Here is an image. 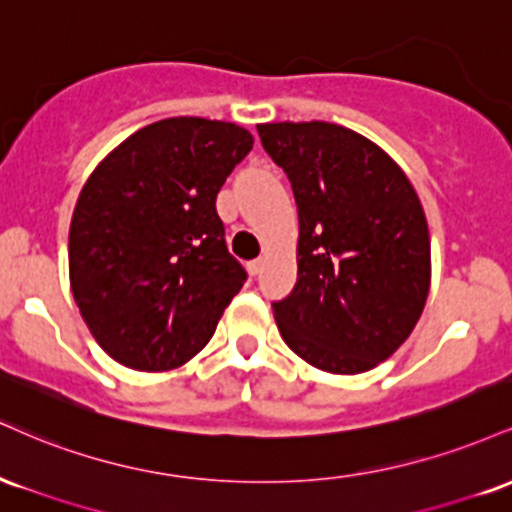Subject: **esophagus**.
Listing matches in <instances>:
<instances>
[{"label":"esophagus","instance_id":"1","mask_svg":"<svg viewBox=\"0 0 512 512\" xmlns=\"http://www.w3.org/2000/svg\"><path fill=\"white\" fill-rule=\"evenodd\" d=\"M262 269H264V260H262V257H260V260H252V262L248 264V272H250L252 276L262 274Z\"/></svg>","mask_w":512,"mask_h":512}]
</instances>
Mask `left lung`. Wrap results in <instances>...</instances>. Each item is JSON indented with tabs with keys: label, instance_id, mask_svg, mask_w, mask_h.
<instances>
[{
	"label": "left lung",
	"instance_id": "8db88e82",
	"mask_svg": "<svg viewBox=\"0 0 512 512\" xmlns=\"http://www.w3.org/2000/svg\"><path fill=\"white\" fill-rule=\"evenodd\" d=\"M298 204V279L274 303L281 337L310 366L356 375L407 342L431 289L421 199L395 158L334 122L257 125Z\"/></svg>",
	"mask_w": 512,
	"mask_h": 512
}]
</instances>
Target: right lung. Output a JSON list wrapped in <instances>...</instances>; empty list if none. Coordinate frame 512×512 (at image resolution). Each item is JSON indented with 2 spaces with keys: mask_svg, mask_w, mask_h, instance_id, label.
I'll list each match as a JSON object with an SVG mask.
<instances>
[{
  "mask_svg": "<svg viewBox=\"0 0 512 512\" xmlns=\"http://www.w3.org/2000/svg\"><path fill=\"white\" fill-rule=\"evenodd\" d=\"M233 122L168 117L93 168L69 223V286L88 332L132 370H173L214 337L245 269L216 195L252 149Z\"/></svg>",
  "mask_w": 512,
  "mask_h": 512,
  "instance_id": "right-lung-1",
  "label": "right lung"
}]
</instances>
